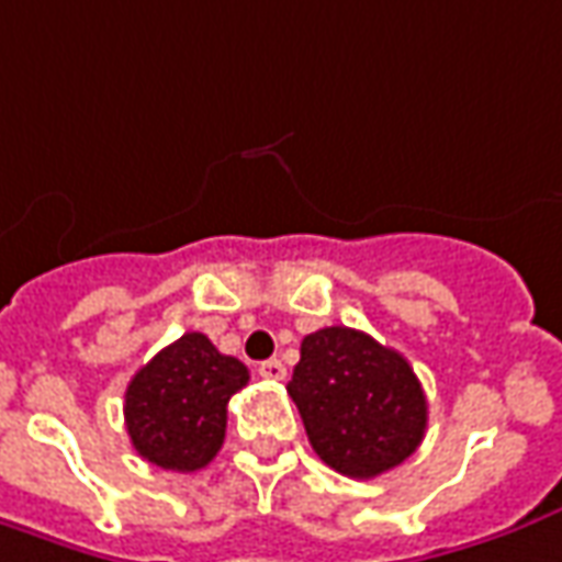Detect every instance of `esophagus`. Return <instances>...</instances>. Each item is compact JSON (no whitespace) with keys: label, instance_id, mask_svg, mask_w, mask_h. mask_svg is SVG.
I'll return each instance as SVG.
<instances>
[{"label":"esophagus","instance_id":"obj_1","mask_svg":"<svg viewBox=\"0 0 562 562\" xmlns=\"http://www.w3.org/2000/svg\"><path fill=\"white\" fill-rule=\"evenodd\" d=\"M258 375L267 378V381H282L285 378V366H282V360H265L258 366Z\"/></svg>","mask_w":562,"mask_h":562}]
</instances>
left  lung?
<instances>
[{"mask_svg": "<svg viewBox=\"0 0 562 562\" xmlns=\"http://www.w3.org/2000/svg\"><path fill=\"white\" fill-rule=\"evenodd\" d=\"M285 391L313 452L353 480L403 464L425 440L422 381L403 353L366 331L329 326L307 335Z\"/></svg>", "mask_w": 562, "mask_h": 562, "instance_id": "left-lung-1", "label": "left lung"}]
</instances>
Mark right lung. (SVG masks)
Returning a JSON list of instances; mask_svg holds the SVG:
<instances>
[{
  "instance_id": "right-lung-1",
  "label": "right lung",
  "mask_w": 562,
  "mask_h": 562,
  "mask_svg": "<svg viewBox=\"0 0 562 562\" xmlns=\"http://www.w3.org/2000/svg\"><path fill=\"white\" fill-rule=\"evenodd\" d=\"M249 384V369L221 353L202 331H187L140 366L125 391V427L135 452L162 471L193 473L217 456L227 403Z\"/></svg>"
}]
</instances>
